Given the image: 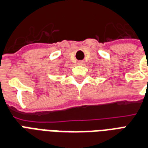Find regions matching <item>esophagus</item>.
<instances>
[{
	"instance_id": "esophagus-1",
	"label": "esophagus",
	"mask_w": 148,
	"mask_h": 148,
	"mask_svg": "<svg viewBox=\"0 0 148 148\" xmlns=\"http://www.w3.org/2000/svg\"><path fill=\"white\" fill-rule=\"evenodd\" d=\"M84 63H85L84 61H79V62H78V64H79V65H81V66L84 65Z\"/></svg>"
}]
</instances>
